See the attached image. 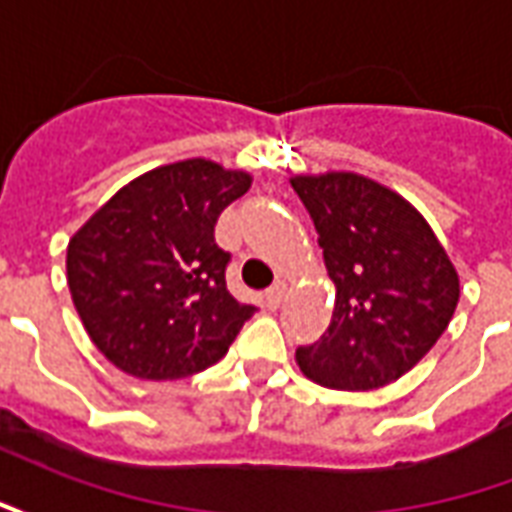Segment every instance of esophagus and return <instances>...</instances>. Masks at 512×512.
<instances>
[{
  "label": "esophagus",
  "instance_id": "1",
  "mask_svg": "<svg viewBox=\"0 0 512 512\" xmlns=\"http://www.w3.org/2000/svg\"><path fill=\"white\" fill-rule=\"evenodd\" d=\"M285 293H288V285H285V282H274V285L266 290L268 307H271V310H277L279 304H282V299H285Z\"/></svg>",
  "mask_w": 512,
  "mask_h": 512
}]
</instances>
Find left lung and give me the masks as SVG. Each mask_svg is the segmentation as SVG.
Here are the masks:
<instances>
[{
    "label": "left lung",
    "mask_w": 512,
    "mask_h": 512,
    "mask_svg": "<svg viewBox=\"0 0 512 512\" xmlns=\"http://www.w3.org/2000/svg\"><path fill=\"white\" fill-rule=\"evenodd\" d=\"M318 230L334 312L296 351L315 384L367 392L406 376L450 326L458 274L422 213L356 172L290 180Z\"/></svg>",
    "instance_id": "1"
}]
</instances>
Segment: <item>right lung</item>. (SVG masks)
Listing matches in <instances>:
<instances>
[{
    "instance_id": "1",
    "label": "right lung",
    "mask_w": 512,
    "mask_h": 512,
    "mask_svg": "<svg viewBox=\"0 0 512 512\" xmlns=\"http://www.w3.org/2000/svg\"><path fill=\"white\" fill-rule=\"evenodd\" d=\"M252 175L186 158L117 191L68 244V288L95 348L123 373L175 381L216 365L252 315L213 238Z\"/></svg>"
}]
</instances>
